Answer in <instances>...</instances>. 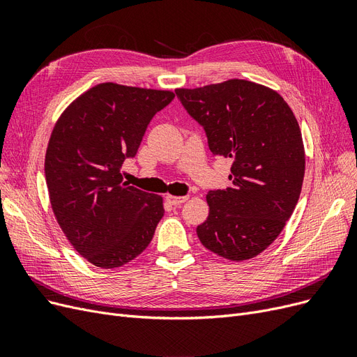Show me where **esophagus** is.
<instances>
[{
	"label": "esophagus",
	"mask_w": 357,
	"mask_h": 357,
	"mask_svg": "<svg viewBox=\"0 0 357 357\" xmlns=\"http://www.w3.org/2000/svg\"><path fill=\"white\" fill-rule=\"evenodd\" d=\"M167 199L172 204L176 205V207H178V205H181L183 202H186L189 199V197H174V195H167Z\"/></svg>",
	"instance_id": "1"
}]
</instances>
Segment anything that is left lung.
Returning <instances> with one entry per match:
<instances>
[{"label": "left lung", "mask_w": 357, "mask_h": 357, "mask_svg": "<svg viewBox=\"0 0 357 357\" xmlns=\"http://www.w3.org/2000/svg\"><path fill=\"white\" fill-rule=\"evenodd\" d=\"M176 95L204 128L211 153L232 160L231 188L207 193L198 238L229 261L252 259L274 243L301 195L305 150L296 117L282 95L241 79Z\"/></svg>", "instance_id": "8db88e82"}]
</instances>
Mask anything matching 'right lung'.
I'll return each mask as SVG.
<instances>
[{"mask_svg": "<svg viewBox=\"0 0 357 357\" xmlns=\"http://www.w3.org/2000/svg\"><path fill=\"white\" fill-rule=\"evenodd\" d=\"M172 98L171 91L100 83L53 126L45 159L52 210L71 245L95 266H123L153 238L164 201L123 183L121 168Z\"/></svg>", "mask_w": 357, "mask_h": 357, "instance_id": "add662e5", "label": "right lung"}]
</instances>
